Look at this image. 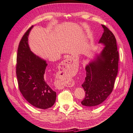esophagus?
<instances>
[{
	"instance_id": "34e87169",
	"label": "esophagus",
	"mask_w": 133,
	"mask_h": 133,
	"mask_svg": "<svg viewBox=\"0 0 133 133\" xmlns=\"http://www.w3.org/2000/svg\"><path fill=\"white\" fill-rule=\"evenodd\" d=\"M73 62V58L72 57H68L64 61L63 65H65L66 67H70L71 66Z\"/></svg>"
}]
</instances>
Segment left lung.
<instances>
[{"label":"left lung","instance_id":"left-lung-1","mask_svg":"<svg viewBox=\"0 0 133 133\" xmlns=\"http://www.w3.org/2000/svg\"><path fill=\"white\" fill-rule=\"evenodd\" d=\"M99 41L105 47L94 61L85 66L86 77L82 87L85 97L83 105L95 107L101 104L112 93L118 74L119 53L114 34L105 25Z\"/></svg>","mask_w":133,"mask_h":133}]
</instances>
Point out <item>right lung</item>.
Instances as JSON below:
<instances>
[{"label": "right lung", "instance_id": "obj_1", "mask_svg": "<svg viewBox=\"0 0 133 133\" xmlns=\"http://www.w3.org/2000/svg\"><path fill=\"white\" fill-rule=\"evenodd\" d=\"M33 26L25 33L20 40L16 57V73L20 92L30 104L45 109L55 103L56 93L45 80L48 63L32 53L28 44V35Z\"/></svg>", "mask_w": 133, "mask_h": 133}]
</instances>
